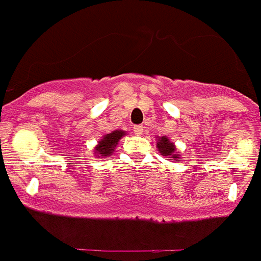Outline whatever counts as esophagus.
<instances>
[{"instance_id": "esophagus-1", "label": "esophagus", "mask_w": 261, "mask_h": 261, "mask_svg": "<svg viewBox=\"0 0 261 261\" xmlns=\"http://www.w3.org/2000/svg\"><path fill=\"white\" fill-rule=\"evenodd\" d=\"M133 132H135V135H137V136L142 135V132H144V126H142V125H135V126H133Z\"/></svg>"}]
</instances>
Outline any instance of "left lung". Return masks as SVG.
Instances as JSON below:
<instances>
[{"label": "left lung", "instance_id": "1", "mask_svg": "<svg viewBox=\"0 0 261 261\" xmlns=\"http://www.w3.org/2000/svg\"><path fill=\"white\" fill-rule=\"evenodd\" d=\"M156 147H158L159 153L162 154V155H166V156L172 155L174 158H179V155L174 154L175 146H174V144H171V142L168 141V138H166V137L158 138V144H156Z\"/></svg>", "mask_w": 261, "mask_h": 261}]
</instances>
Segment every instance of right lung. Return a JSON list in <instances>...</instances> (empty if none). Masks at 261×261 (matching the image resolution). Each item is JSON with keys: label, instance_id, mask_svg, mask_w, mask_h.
<instances>
[{"label": "right lung", "instance_id": "add662e5", "mask_svg": "<svg viewBox=\"0 0 261 261\" xmlns=\"http://www.w3.org/2000/svg\"><path fill=\"white\" fill-rule=\"evenodd\" d=\"M124 135H125V132H123V130H115V132L105 136L103 140H100L99 145L96 146V154L102 156H107L114 153V149L116 147L117 142H119V140Z\"/></svg>", "mask_w": 261, "mask_h": 261}]
</instances>
